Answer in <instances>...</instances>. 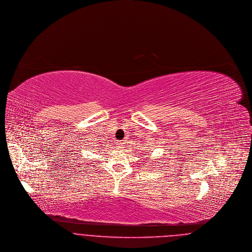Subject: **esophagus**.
I'll list each match as a JSON object with an SVG mask.
<instances>
[{
  "mask_svg": "<svg viewBox=\"0 0 252 252\" xmlns=\"http://www.w3.org/2000/svg\"><path fill=\"white\" fill-rule=\"evenodd\" d=\"M117 145H118L119 147H122L124 144L122 143V141H120V142H118V144H117Z\"/></svg>",
  "mask_w": 252,
  "mask_h": 252,
  "instance_id": "obj_1",
  "label": "esophagus"
}]
</instances>
